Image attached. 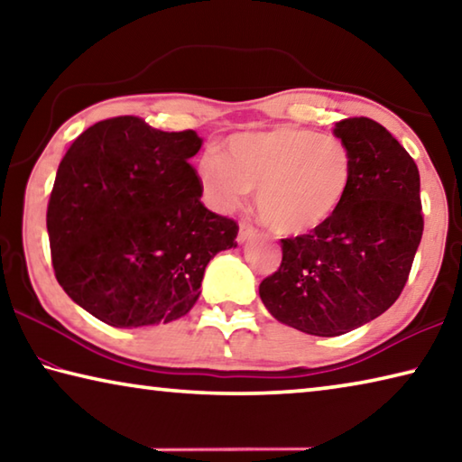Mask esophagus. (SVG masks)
<instances>
[{"label":"esophagus","mask_w":462,"mask_h":462,"mask_svg":"<svg viewBox=\"0 0 462 462\" xmlns=\"http://www.w3.org/2000/svg\"><path fill=\"white\" fill-rule=\"evenodd\" d=\"M254 234H256V232H254L253 226H248V224L242 222L240 228H238V236H236L238 245H245V242H248L250 238H254Z\"/></svg>","instance_id":"obj_1"}]
</instances>
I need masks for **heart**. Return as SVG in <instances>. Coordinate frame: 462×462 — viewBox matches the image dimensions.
Returning <instances> with one entry per match:
<instances>
[{"label": "heart", "instance_id": "heart-1", "mask_svg": "<svg viewBox=\"0 0 462 462\" xmlns=\"http://www.w3.org/2000/svg\"><path fill=\"white\" fill-rule=\"evenodd\" d=\"M201 195L216 212H234L254 189L261 220L295 236L338 212L353 181V156L334 134L297 126L240 132L198 162Z\"/></svg>", "mask_w": 462, "mask_h": 462}]
</instances>
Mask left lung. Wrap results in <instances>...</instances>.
<instances>
[{
	"mask_svg": "<svg viewBox=\"0 0 462 462\" xmlns=\"http://www.w3.org/2000/svg\"><path fill=\"white\" fill-rule=\"evenodd\" d=\"M353 181L330 220L281 240L283 261L259 287L277 322L340 336L393 306L424 232L420 173L408 151L369 118L336 122Z\"/></svg>",
	"mask_w": 462,
	"mask_h": 462,
	"instance_id": "8db88e82",
	"label": "left lung"
}]
</instances>
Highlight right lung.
<instances>
[{"mask_svg": "<svg viewBox=\"0 0 462 462\" xmlns=\"http://www.w3.org/2000/svg\"><path fill=\"white\" fill-rule=\"evenodd\" d=\"M198 132L134 116L93 124L62 156L46 212L65 293L114 328L167 324L199 300L208 263L238 226L199 201Z\"/></svg>", "mask_w": 462, "mask_h": 462, "instance_id": "add662e5", "label": "right lung"}]
</instances>
